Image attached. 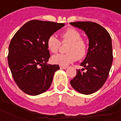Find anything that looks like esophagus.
Wrapping results in <instances>:
<instances>
[{"instance_id": "obj_1", "label": "esophagus", "mask_w": 121, "mask_h": 121, "mask_svg": "<svg viewBox=\"0 0 121 121\" xmlns=\"http://www.w3.org/2000/svg\"><path fill=\"white\" fill-rule=\"evenodd\" d=\"M60 69H67L68 68V66H60Z\"/></svg>"}]
</instances>
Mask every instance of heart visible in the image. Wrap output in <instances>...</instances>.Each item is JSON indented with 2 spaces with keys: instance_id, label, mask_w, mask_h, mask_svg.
I'll return each instance as SVG.
<instances>
[{
  "instance_id": "1",
  "label": "heart",
  "mask_w": 121,
  "mask_h": 121,
  "mask_svg": "<svg viewBox=\"0 0 121 121\" xmlns=\"http://www.w3.org/2000/svg\"><path fill=\"white\" fill-rule=\"evenodd\" d=\"M62 42L69 43L67 46L66 53H59L52 57V62L60 66H68L77 59H81L86 56L88 44L81 38L79 31L75 28H68L61 34ZM48 50L53 53H57L60 46V42L57 36L50 35L46 41Z\"/></svg>"
}]
</instances>
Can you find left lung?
Wrapping results in <instances>:
<instances>
[{
    "mask_svg": "<svg viewBox=\"0 0 121 121\" xmlns=\"http://www.w3.org/2000/svg\"><path fill=\"white\" fill-rule=\"evenodd\" d=\"M70 24L83 30L89 40L86 57L81 63L84 68L77 69L76 76L70 84L77 91L90 95L99 90L108 77L113 61L112 39L107 31L95 22H75Z\"/></svg>",
    "mask_w": 121,
    "mask_h": 121,
    "instance_id": "1",
    "label": "left lung"
}]
</instances>
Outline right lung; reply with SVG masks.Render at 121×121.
<instances>
[{"label":"right lung","mask_w":121,"mask_h":121,"mask_svg":"<svg viewBox=\"0 0 121 121\" xmlns=\"http://www.w3.org/2000/svg\"><path fill=\"white\" fill-rule=\"evenodd\" d=\"M64 26L63 23L33 20L16 33L9 46L8 65L14 81L25 93L37 95L52 84L59 65L48 64L50 54L48 37Z\"/></svg>","instance_id":"obj_1"}]
</instances>
